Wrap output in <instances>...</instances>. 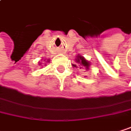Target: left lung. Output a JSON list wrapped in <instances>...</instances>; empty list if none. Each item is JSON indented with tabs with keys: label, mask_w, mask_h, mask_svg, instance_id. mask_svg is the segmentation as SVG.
<instances>
[{
	"label": "left lung",
	"mask_w": 131,
	"mask_h": 131,
	"mask_svg": "<svg viewBox=\"0 0 131 131\" xmlns=\"http://www.w3.org/2000/svg\"><path fill=\"white\" fill-rule=\"evenodd\" d=\"M76 62H78V65L80 67V68L83 66V67H85L86 69H89V67L90 66L89 62H88L85 58L82 57L81 56H78V60H76ZM73 66L74 68H78L76 64H73Z\"/></svg>",
	"instance_id": "1"
}]
</instances>
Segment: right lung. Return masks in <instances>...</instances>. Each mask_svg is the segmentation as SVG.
<instances>
[{"label": "right lung", "instance_id": "1", "mask_svg": "<svg viewBox=\"0 0 131 131\" xmlns=\"http://www.w3.org/2000/svg\"><path fill=\"white\" fill-rule=\"evenodd\" d=\"M49 61H50V60H47V62H49Z\"/></svg>", "mask_w": 131, "mask_h": 131}]
</instances>
